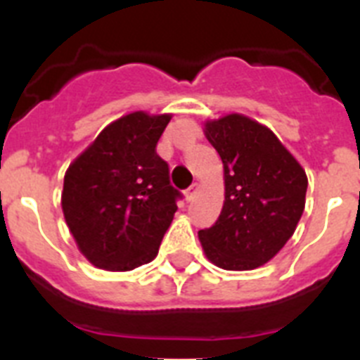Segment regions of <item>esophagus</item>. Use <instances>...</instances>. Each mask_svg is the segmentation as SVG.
I'll return each instance as SVG.
<instances>
[{
	"instance_id": "obj_1",
	"label": "esophagus",
	"mask_w": 360,
	"mask_h": 360,
	"mask_svg": "<svg viewBox=\"0 0 360 360\" xmlns=\"http://www.w3.org/2000/svg\"><path fill=\"white\" fill-rule=\"evenodd\" d=\"M198 189H200L198 184H193V186H191L189 189L186 191V198L189 200V202H191V200H195V196H196V193H198Z\"/></svg>"
}]
</instances>
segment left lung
Segmentation results:
<instances>
[{
    "mask_svg": "<svg viewBox=\"0 0 360 360\" xmlns=\"http://www.w3.org/2000/svg\"><path fill=\"white\" fill-rule=\"evenodd\" d=\"M224 162L225 202L214 225L198 231L205 256L225 270H252L285 247L304 211L308 180L278 136L232 113L205 124Z\"/></svg>",
    "mask_w": 360,
    "mask_h": 360,
    "instance_id": "1",
    "label": "left lung"
}]
</instances>
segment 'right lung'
Here are the masks:
<instances>
[{
	"mask_svg": "<svg viewBox=\"0 0 360 360\" xmlns=\"http://www.w3.org/2000/svg\"><path fill=\"white\" fill-rule=\"evenodd\" d=\"M169 115L135 111L111 122L65 174L63 212L95 266L133 270L155 259L182 193L157 142Z\"/></svg>",
	"mask_w": 360,
	"mask_h": 360,
	"instance_id": "add662e5",
	"label": "right lung"
}]
</instances>
